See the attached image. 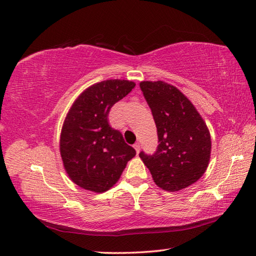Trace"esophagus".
Returning a JSON list of instances; mask_svg holds the SVG:
<instances>
[{
  "mask_svg": "<svg viewBox=\"0 0 256 256\" xmlns=\"http://www.w3.org/2000/svg\"><path fill=\"white\" fill-rule=\"evenodd\" d=\"M134 150H136V152H137V153H139V151H140V144H139V142H137V144H134Z\"/></svg>",
  "mask_w": 256,
  "mask_h": 256,
  "instance_id": "1",
  "label": "esophagus"
}]
</instances>
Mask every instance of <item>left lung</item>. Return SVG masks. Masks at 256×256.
I'll use <instances>...</instances> for the list:
<instances>
[{
	"label": "left lung",
	"instance_id": "1",
	"mask_svg": "<svg viewBox=\"0 0 256 256\" xmlns=\"http://www.w3.org/2000/svg\"><path fill=\"white\" fill-rule=\"evenodd\" d=\"M158 129L154 154L140 152L154 183L166 192L194 184L206 172L212 139L206 122L180 90L163 81L140 82Z\"/></svg>",
	"mask_w": 256,
	"mask_h": 256
}]
</instances>
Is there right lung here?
I'll use <instances>...</instances> for the list:
<instances>
[{
	"mask_svg": "<svg viewBox=\"0 0 256 256\" xmlns=\"http://www.w3.org/2000/svg\"><path fill=\"white\" fill-rule=\"evenodd\" d=\"M134 86L128 80L95 83L78 96L68 112L60 134V154L68 176L81 188L108 190L136 156L134 148L108 122L112 105Z\"/></svg>",
	"mask_w": 256,
	"mask_h": 256,
	"instance_id": "obj_1",
	"label": "right lung"
}]
</instances>
